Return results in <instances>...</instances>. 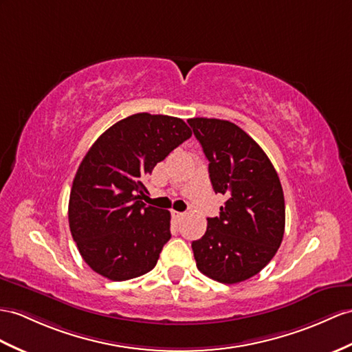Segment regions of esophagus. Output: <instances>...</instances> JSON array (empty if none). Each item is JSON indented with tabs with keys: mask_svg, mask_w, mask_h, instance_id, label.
<instances>
[{
	"mask_svg": "<svg viewBox=\"0 0 352 352\" xmlns=\"http://www.w3.org/2000/svg\"><path fill=\"white\" fill-rule=\"evenodd\" d=\"M171 215H173L177 221H181V219L185 218V213H184V212H176V210H173V212H171Z\"/></svg>",
	"mask_w": 352,
	"mask_h": 352,
	"instance_id": "34e87169",
	"label": "esophagus"
}]
</instances>
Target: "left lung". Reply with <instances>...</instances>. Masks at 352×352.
<instances>
[{
    "label": "left lung",
    "mask_w": 352,
    "mask_h": 352,
    "mask_svg": "<svg viewBox=\"0 0 352 352\" xmlns=\"http://www.w3.org/2000/svg\"><path fill=\"white\" fill-rule=\"evenodd\" d=\"M209 160L213 191L227 201L219 217L192 242L203 275L237 284L261 272L275 256L285 230L284 191L275 167L252 137L230 121L188 119Z\"/></svg>",
    "instance_id": "8db88e82"
}]
</instances>
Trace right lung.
Returning a JSON list of instances; mask_svg holds the SVG:
<instances>
[{
    "instance_id": "obj_1",
    "label": "right lung",
    "mask_w": 352,
    "mask_h": 352,
    "mask_svg": "<svg viewBox=\"0 0 352 352\" xmlns=\"http://www.w3.org/2000/svg\"><path fill=\"white\" fill-rule=\"evenodd\" d=\"M182 119L135 113L92 144L74 176L68 224L82 258L98 275L126 280L151 272L170 234V212L146 206L144 177L191 137Z\"/></svg>"
}]
</instances>
